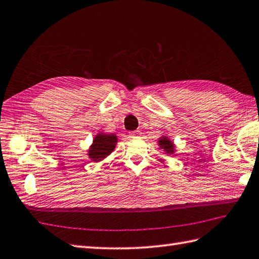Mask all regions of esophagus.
Returning a JSON list of instances; mask_svg holds the SVG:
<instances>
[{
    "label": "esophagus",
    "instance_id": "obj_1",
    "mask_svg": "<svg viewBox=\"0 0 259 259\" xmlns=\"http://www.w3.org/2000/svg\"><path fill=\"white\" fill-rule=\"evenodd\" d=\"M139 135H140L139 131H131V133H129L130 138H136V137H138Z\"/></svg>",
    "mask_w": 259,
    "mask_h": 259
}]
</instances>
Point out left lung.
<instances>
[{
    "label": "left lung",
    "mask_w": 259,
    "mask_h": 259,
    "mask_svg": "<svg viewBox=\"0 0 259 259\" xmlns=\"http://www.w3.org/2000/svg\"><path fill=\"white\" fill-rule=\"evenodd\" d=\"M158 145L160 146L161 149H164L167 154H173L174 153V149H175V146L173 145V143L167 138V137H161L159 138L158 141Z\"/></svg>",
    "instance_id": "left-lung-1"
}]
</instances>
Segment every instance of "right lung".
I'll use <instances>...</instances> for the list:
<instances>
[{
  "mask_svg": "<svg viewBox=\"0 0 259 259\" xmlns=\"http://www.w3.org/2000/svg\"><path fill=\"white\" fill-rule=\"evenodd\" d=\"M116 141H118V138H116L115 135L112 134L106 135L101 133L96 135L93 139V144L89 150V157L94 161L104 159L106 156L112 153L116 145Z\"/></svg>",
  "mask_w": 259,
  "mask_h": 259,
  "instance_id": "obj_1",
  "label": "right lung"
}]
</instances>
